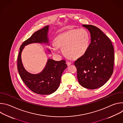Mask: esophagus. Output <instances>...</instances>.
<instances>
[{"mask_svg":"<svg viewBox=\"0 0 123 123\" xmlns=\"http://www.w3.org/2000/svg\"><path fill=\"white\" fill-rule=\"evenodd\" d=\"M67 64L68 66H70V65L72 64V63L71 62H67Z\"/></svg>","mask_w":123,"mask_h":123,"instance_id":"esophagus-1","label":"esophagus"}]
</instances>
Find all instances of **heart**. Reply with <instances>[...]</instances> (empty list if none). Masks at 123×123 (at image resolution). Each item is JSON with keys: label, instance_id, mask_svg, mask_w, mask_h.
I'll return each instance as SVG.
<instances>
[{"label": "heart", "instance_id": "obj_1", "mask_svg": "<svg viewBox=\"0 0 123 123\" xmlns=\"http://www.w3.org/2000/svg\"><path fill=\"white\" fill-rule=\"evenodd\" d=\"M55 45L49 49L54 54H58L57 47L61 48L63 54L71 59H77L84 55L90 44L89 32L84 28L73 29L58 36L55 40Z\"/></svg>", "mask_w": 123, "mask_h": 123}]
</instances>
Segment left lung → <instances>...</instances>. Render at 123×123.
Listing matches in <instances>:
<instances>
[{"label": "left lung", "mask_w": 123, "mask_h": 123, "mask_svg": "<svg viewBox=\"0 0 123 123\" xmlns=\"http://www.w3.org/2000/svg\"><path fill=\"white\" fill-rule=\"evenodd\" d=\"M91 33V43L86 54L74 62L79 84L89 89L103 86L111 77L113 70L114 52L110 39L100 29L83 25Z\"/></svg>", "instance_id": "8db88e82"}]
</instances>
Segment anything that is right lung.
I'll use <instances>...</instances> for the list:
<instances>
[{
  "label": "right lung",
  "instance_id": "1",
  "mask_svg": "<svg viewBox=\"0 0 123 123\" xmlns=\"http://www.w3.org/2000/svg\"><path fill=\"white\" fill-rule=\"evenodd\" d=\"M49 26L40 29L25 41L20 47L17 58V69L20 77L25 85L33 92L41 95H49L55 92L59 87L63 72L67 67L66 61H55L49 58L45 67L39 74H32L25 69L21 59V53L24 47L32 43H40L49 46ZM48 52L50 50L47 49Z\"/></svg>",
  "mask_w": 123,
  "mask_h": 123
}]
</instances>
